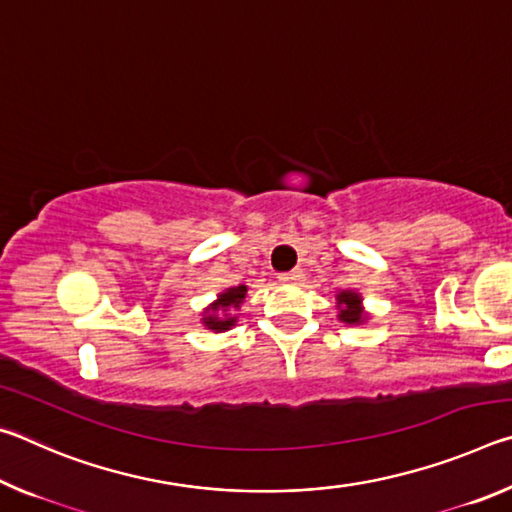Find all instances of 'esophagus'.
Returning <instances> with one entry per match:
<instances>
[{
  "label": "esophagus",
  "mask_w": 512,
  "mask_h": 512,
  "mask_svg": "<svg viewBox=\"0 0 512 512\" xmlns=\"http://www.w3.org/2000/svg\"><path fill=\"white\" fill-rule=\"evenodd\" d=\"M282 284H298L305 280V273H302V268H293V271L289 273H280V277H277Z\"/></svg>",
  "instance_id": "esophagus-1"
}]
</instances>
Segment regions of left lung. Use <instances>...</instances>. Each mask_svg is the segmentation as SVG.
<instances>
[{
  "mask_svg": "<svg viewBox=\"0 0 512 512\" xmlns=\"http://www.w3.org/2000/svg\"><path fill=\"white\" fill-rule=\"evenodd\" d=\"M359 302H361V298L357 296V293H352V291L341 293L339 296V307H341L339 318L343 320V323H361L363 314L359 309Z\"/></svg>",
  "mask_w": 512,
  "mask_h": 512,
  "instance_id": "left-lung-1",
  "label": "left lung"
}]
</instances>
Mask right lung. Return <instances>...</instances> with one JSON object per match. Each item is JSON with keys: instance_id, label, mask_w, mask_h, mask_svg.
<instances>
[{"instance_id": "1", "label": "right lung", "mask_w": 512, "mask_h": 512, "mask_svg": "<svg viewBox=\"0 0 512 512\" xmlns=\"http://www.w3.org/2000/svg\"><path fill=\"white\" fill-rule=\"evenodd\" d=\"M246 298V287L241 284V287H235V289H228L225 293H221L219 300L214 302L212 305V311H230V307H239L241 302H244ZM235 318L237 316H228V314H207V318H203V323L214 329V332H223V329H230L232 325H235Z\"/></svg>"}]
</instances>
